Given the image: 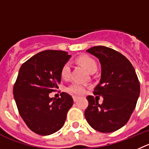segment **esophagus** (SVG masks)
Here are the masks:
<instances>
[{
    "label": "esophagus",
    "mask_w": 149,
    "mask_h": 149,
    "mask_svg": "<svg viewBox=\"0 0 149 149\" xmlns=\"http://www.w3.org/2000/svg\"><path fill=\"white\" fill-rule=\"evenodd\" d=\"M73 101H74L75 102H76L78 100V97H76V96H73Z\"/></svg>",
    "instance_id": "34e87169"
}]
</instances>
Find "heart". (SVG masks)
<instances>
[{"label": "heart", "mask_w": 149, "mask_h": 149, "mask_svg": "<svg viewBox=\"0 0 149 149\" xmlns=\"http://www.w3.org/2000/svg\"><path fill=\"white\" fill-rule=\"evenodd\" d=\"M76 61L79 65H82L90 73H93L96 71L97 69V65L96 61L88 56H80L76 59ZM70 66L68 63H66L62 67L61 70V76L63 79H68L70 76ZM68 91L70 94L75 96H81L84 94L85 92V87L79 83H73L68 87Z\"/></svg>", "instance_id": "obj_1"}]
</instances>
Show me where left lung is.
<instances>
[{"mask_svg": "<svg viewBox=\"0 0 149 149\" xmlns=\"http://www.w3.org/2000/svg\"><path fill=\"white\" fill-rule=\"evenodd\" d=\"M87 52L101 64V79L93 94L102 96L103 102L100 104L93 96H87L88 106L84 116L93 129L113 132L129 120L140 96V81L133 65L119 52L104 46L93 47Z\"/></svg>", "mask_w": 149, "mask_h": 149, "instance_id": "8db88e82", "label": "left lung"}]
</instances>
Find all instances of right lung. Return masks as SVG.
Segmentation results:
<instances>
[{"label": "right lung", "instance_id": "right-lung-1", "mask_svg": "<svg viewBox=\"0 0 149 149\" xmlns=\"http://www.w3.org/2000/svg\"><path fill=\"white\" fill-rule=\"evenodd\" d=\"M71 57L62 50L47 49L25 61L18 72L13 94L18 112L29 129L49 135L61 129L73 98L62 92L58 99L49 94L58 88L61 68Z\"/></svg>", "mask_w": 149, "mask_h": 149}]
</instances>
